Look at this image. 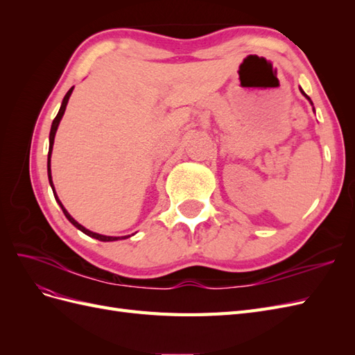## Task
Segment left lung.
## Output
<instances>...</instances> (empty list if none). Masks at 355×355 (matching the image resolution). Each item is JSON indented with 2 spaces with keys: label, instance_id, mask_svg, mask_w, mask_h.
<instances>
[{
  "label": "left lung",
  "instance_id": "8db88e82",
  "mask_svg": "<svg viewBox=\"0 0 355 355\" xmlns=\"http://www.w3.org/2000/svg\"><path fill=\"white\" fill-rule=\"evenodd\" d=\"M300 92H302V90H300ZM302 93H304V92H302ZM304 94H305V93H304ZM305 96H306V94H305ZM306 98H308V96H306ZM308 99H309V98H308Z\"/></svg>",
  "mask_w": 355,
  "mask_h": 355
}]
</instances>
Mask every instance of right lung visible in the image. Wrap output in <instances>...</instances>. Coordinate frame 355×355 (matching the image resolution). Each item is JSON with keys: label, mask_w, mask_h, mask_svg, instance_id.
<instances>
[{"label": "right lung", "mask_w": 355, "mask_h": 355, "mask_svg": "<svg viewBox=\"0 0 355 355\" xmlns=\"http://www.w3.org/2000/svg\"><path fill=\"white\" fill-rule=\"evenodd\" d=\"M72 89L73 87H71L69 90H68V93L65 94V98H63V101H62V106H60V110H59V112H58V115H56V118L55 120H53V123H51V130H50V148H49V159H47V173H49V182H50V185H51V188H53V194H55V198H56V201L60 204V207H62V210H63V213H65V216L68 218V220L73 225V227H77L80 231H83L84 234H87V235H90V237H93V239H96V240H101V241H115V240H118V239H127V237H106V235H101V234H96V232H92V231H89V230H85L83 225H80L77 220H75L71 214L65 210V207L62 206V202H60V200L58 198V196H56V192H55V187H53V182H51V170H50V155H51V149H53V142H55V135H56V130H58V125H59V123H60V120H62V116H63V112H65V108H67V103H68V99H69V96H71V93H72Z\"/></svg>", "instance_id": "obj_1"}]
</instances>
